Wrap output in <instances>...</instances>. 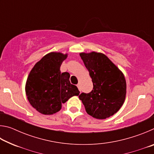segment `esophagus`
Segmentation results:
<instances>
[{
  "label": "esophagus",
  "instance_id": "1",
  "mask_svg": "<svg viewBox=\"0 0 154 154\" xmlns=\"http://www.w3.org/2000/svg\"><path fill=\"white\" fill-rule=\"evenodd\" d=\"M77 88H78V89H79V90L80 91H82V89H81V85H80V83H79V84H77Z\"/></svg>",
  "mask_w": 154,
  "mask_h": 154
}]
</instances>
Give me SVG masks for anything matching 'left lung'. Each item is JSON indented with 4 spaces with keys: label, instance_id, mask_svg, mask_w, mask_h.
Here are the masks:
<instances>
[{
    "label": "left lung",
    "instance_id": "1",
    "mask_svg": "<svg viewBox=\"0 0 154 154\" xmlns=\"http://www.w3.org/2000/svg\"><path fill=\"white\" fill-rule=\"evenodd\" d=\"M93 83L92 92L82 93L87 113L98 119L108 118L122 107L126 95L124 73L107 56L100 52L79 54Z\"/></svg>",
    "mask_w": 154,
    "mask_h": 154
}]
</instances>
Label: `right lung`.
<instances>
[{"label": "right lung", "instance_id": "add662e5", "mask_svg": "<svg viewBox=\"0 0 154 154\" xmlns=\"http://www.w3.org/2000/svg\"><path fill=\"white\" fill-rule=\"evenodd\" d=\"M68 54L52 51L36 62L28 75L25 91L31 105L44 115L58 112L62 104L80 92L69 81L70 74L61 73L60 66Z\"/></svg>", "mask_w": 154, "mask_h": 154}]
</instances>
